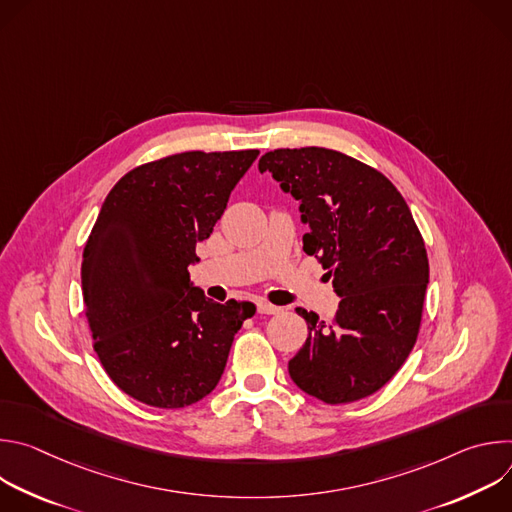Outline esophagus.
<instances>
[{"label":"esophagus","mask_w":512,"mask_h":512,"mask_svg":"<svg viewBox=\"0 0 512 512\" xmlns=\"http://www.w3.org/2000/svg\"><path fill=\"white\" fill-rule=\"evenodd\" d=\"M257 312L271 316V314H279L281 308H277V306H273V304H269V302H257Z\"/></svg>","instance_id":"1"}]
</instances>
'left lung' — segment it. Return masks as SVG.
<instances>
[{
  "label": "left lung",
  "instance_id": "1",
  "mask_svg": "<svg viewBox=\"0 0 512 512\" xmlns=\"http://www.w3.org/2000/svg\"><path fill=\"white\" fill-rule=\"evenodd\" d=\"M300 202L304 251L340 298L332 322L298 308L308 338L289 360L304 393L352 403L385 387L409 356L429 283L425 243L399 190L375 168L326 148L273 150L259 160Z\"/></svg>",
  "mask_w": 512,
  "mask_h": 512
}]
</instances>
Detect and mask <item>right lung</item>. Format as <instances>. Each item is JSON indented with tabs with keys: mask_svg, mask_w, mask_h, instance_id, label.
I'll use <instances>...</instances> for the list:
<instances>
[{
	"mask_svg": "<svg viewBox=\"0 0 512 512\" xmlns=\"http://www.w3.org/2000/svg\"><path fill=\"white\" fill-rule=\"evenodd\" d=\"M257 150L184 152L127 172L107 194L83 253L95 352L129 397L160 409L204 399L223 377L251 302H212L190 281Z\"/></svg>",
	"mask_w": 512,
	"mask_h": 512,
	"instance_id": "1",
	"label": "right lung"
}]
</instances>
